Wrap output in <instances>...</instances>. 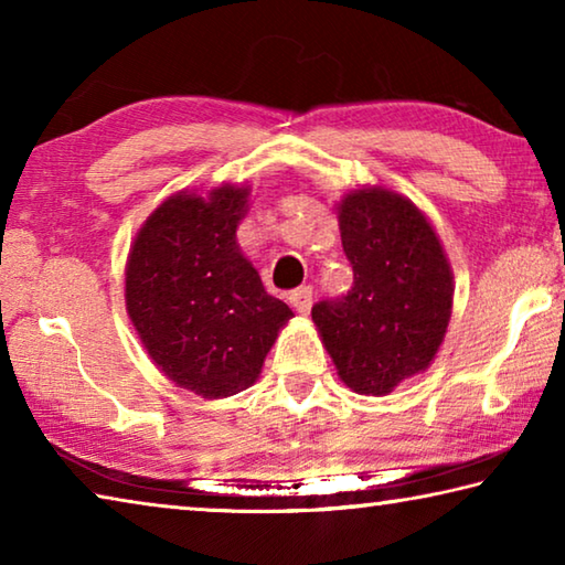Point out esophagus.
<instances>
[{"instance_id": "1", "label": "esophagus", "mask_w": 565, "mask_h": 565, "mask_svg": "<svg viewBox=\"0 0 565 565\" xmlns=\"http://www.w3.org/2000/svg\"><path fill=\"white\" fill-rule=\"evenodd\" d=\"M311 299H313V291L309 289V286H301V289H296V291L289 294L291 306L301 313V317H306V313L311 311Z\"/></svg>"}]
</instances>
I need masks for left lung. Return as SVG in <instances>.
Here are the masks:
<instances>
[{
  "instance_id": "obj_1",
  "label": "left lung",
  "mask_w": 565,
  "mask_h": 565,
  "mask_svg": "<svg viewBox=\"0 0 565 565\" xmlns=\"http://www.w3.org/2000/svg\"><path fill=\"white\" fill-rule=\"evenodd\" d=\"M353 286L311 309L339 379L388 396L431 366L454 311V271L428 216L408 196L359 186L337 206Z\"/></svg>"
}]
</instances>
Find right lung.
Returning a JSON list of instances; mask_svg holds the SVG:
<instances>
[{
  "mask_svg": "<svg viewBox=\"0 0 565 565\" xmlns=\"http://www.w3.org/2000/svg\"><path fill=\"white\" fill-rule=\"evenodd\" d=\"M248 199V184L177 191L141 224L124 266L127 313L149 359L209 401L256 384L294 317L236 242Z\"/></svg>",
  "mask_w": 565,
  "mask_h": 565,
  "instance_id": "1",
  "label": "right lung"
}]
</instances>
